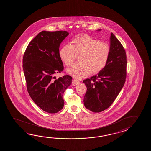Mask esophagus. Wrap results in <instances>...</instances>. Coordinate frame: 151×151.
Returning a JSON list of instances; mask_svg holds the SVG:
<instances>
[{
	"instance_id": "esophagus-1",
	"label": "esophagus",
	"mask_w": 151,
	"mask_h": 151,
	"mask_svg": "<svg viewBox=\"0 0 151 151\" xmlns=\"http://www.w3.org/2000/svg\"><path fill=\"white\" fill-rule=\"evenodd\" d=\"M80 83V81H78V80H76V79H73L72 80V85L73 86H76L78 84Z\"/></svg>"
}]
</instances>
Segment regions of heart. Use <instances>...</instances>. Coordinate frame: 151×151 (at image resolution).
I'll list each match as a JSON object with an SVG mask.
<instances>
[{
	"mask_svg": "<svg viewBox=\"0 0 151 151\" xmlns=\"http://www.w3.org/2000/svg\"><path fill=\"white\" fill-rule=\"evenodd\" d=\"M111 53L109 45L85 34L73 39L71 45L63 46L59 52L60 58L69 67L79 56L80 63L68 70V73L76 79H82L91 72L96 74L105 68Z\"/></svg>",
	"mask_w": 151,
	"mask_h": 151,
	"instance_id": "b5f03b06",
	"label": "heart"
}]
</instances>
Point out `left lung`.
<instances>
[{
  "instance_id": "obj_1",
  "label": "left lung",
  "mask_w": 151,
  "mask_h": 151,
  "mask_svg": "<svg viewBox=\"0 0 151 151\" xmlns=\"http://www.w3.org/2000/svg\"><path fill=\"white\" fill-rule=\"evenodd\" d=\"M110 48L111 53L105 68L97 75L83 81L87 87L83 104L87 109L93 112H100L108 109L125 83V50L112 33L110 37Z\"/></svg>"
}]
</instances>
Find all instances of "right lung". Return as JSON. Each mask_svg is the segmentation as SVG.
<instances>
[{
  "mask_svg": "<svg viewBox=\"0 0 151 151\" xmlns=\"http://www.w3.org/2000/svg\"><path fill=\"white\" fill-rule=\"evenodd\" d=\"M69 35L63 31L40 32L29 43L23 58L27 90L35 104L46 112L55 113L64 105L63 94L72 83L65 75L56 79L64 70L59 46Z\"/></svg>",
  "mask_w": 151,
  "mask_h": 151,
  "instance_id": "1",
  "label": "right lung"
}]
</instances>
